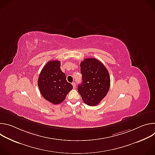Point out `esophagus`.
<instances>
[{
  "instance_id": "34e87169",
  "label": "esophagus",
  "mask_w": 155,
  "mask_h": 155,
  "mask_svg": "<svg viewBox=\"0 0 155 155\" xmlns=\"http://www.w3.org/2000/svg\"><path fill=\"white\" fill-rule=\"evenodd\" d=\"M72 86H73V87H74V88H75V86H76V84H75V82H73V83H72Z\"/></svg>"
}]
</instances>
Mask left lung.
Returning a JSON list of instances; mask_svg holds the SVG:
<instances>
[{"label":"left lung","instance_id":"obj_1","mask_svg":"<svg viewBox=\"0 0 155 155\" xmlns=\"http://www.w3.org/2000/svg\"><path fill=\"white\" fill-rule=\"evenodd\" d=\"M80 68L83 81L78 86V91L85 104L96 106L110 89L109 73L104 65L94 58L84 59Z\"/></svg>","mask_w":155,"mask_h":155}]
</instances>
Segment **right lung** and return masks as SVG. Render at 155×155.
<instances>
[{
  "mask_svg": "<svg viewBox=\"0 0 155 155\" xmlns=\"http://www.w3.org/2000/svg\"><path fill=\"white\" fill-rule=\"evenodd\" d=\"M59 61H50L42 69L38 79V86L42 96L53 104L63 102L73 89L66 80L65 74L60 68Z\"/></svg>",
  "mask_w": 155,
  "mask_h": 155,
  "instance_id": "1",
  "label": "right lung"
}]
</instances>
